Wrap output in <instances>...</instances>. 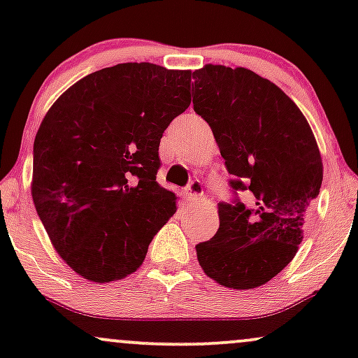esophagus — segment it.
<instances>
[{"mask_svg": "<svg viewBox=\"0 0 358 358\" xmlns=\"http://www.w3.org/2000/svg\"><path fill=\"white\" fill-rule=\"evenodd\" d=\"M185 195H187V199L190 200V202H199L203 195L202 183H200L199 180H192L190 185L185 188Z\"/></svg>", "mask_w": 358, "mask_h": 358, "instance_id": "1", "label": "esophagus"}]
</instances>
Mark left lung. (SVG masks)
<instances>
[{"instance_id": "1", "label": "left lung", "mask_w": 358, "mask_h": 358, "mask_svg": "<svg viewBox=\"0 0 358 358\" xmlns=\"http://www.w3.org/2000/svg\"><path fill=\"white\" fill-rule=\"evenodd\" d=\"M193 109L212 127L222 158L252 205L219 203V231L195 245L203 273L232 289L271 281L293 261L323 163L306 117L276 84L244 67L193 72Z\"/></svg>"}]
</instances>
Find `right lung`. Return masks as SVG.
I'll return each mask as SVG.
<instances>
[{
    "label": "right lung",
    "mask_w": 358,
    "mask_h": 358,
    "mask_svg": "<svg viewBox=\"0 0 358 358\" xmlns=\"http://www.w3.org/2000/svg\"><path fill=\"white\" fill-rule=\"evenodd\" d=\"M192 71L127 62L89 73L45 114L31 196L60 257L82 278L134 273L176 212L159 187V139L190 106Z\"/></svg>",
    "instance_id": "1"
}]
</instances>
